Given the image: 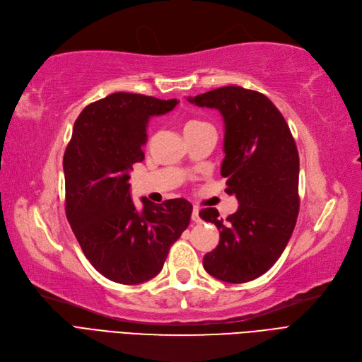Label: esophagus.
Masks as SVG:
<instances>
[{"label":"esophagus","mask_w":362,"mask_h":362,"mask_svg":"<svg viewBox=\"0 0 362 362\" xmlns=\"http://www.w3.org/2000/svg\"><path fill=\"white\" fill-rule=\"evenodd\" d=\"M192 222H195V223H199V222H201V217H199V210H198L197 207L192 210Z\"/></svg>","instance_id":"1"}]
</instances>
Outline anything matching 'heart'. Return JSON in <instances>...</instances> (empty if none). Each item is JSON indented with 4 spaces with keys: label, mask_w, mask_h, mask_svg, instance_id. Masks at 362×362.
<instances>
[{
    "label": "heart",
    "mask_w": 362,
    "mask_h": 362,
    "mask_svg": "<svg viewBox=\"0 0 362 362\" xmlns=\"http://www.w3.org/2000/svg\"><path fill=\"white\" fill-rule=\"evenodd\" d=\"M199 124H204V122H199V121H189L187 122L185 127H194V125H199Z\"/></svg>",
    "instance_id": "heart-1"
}]
</instances>
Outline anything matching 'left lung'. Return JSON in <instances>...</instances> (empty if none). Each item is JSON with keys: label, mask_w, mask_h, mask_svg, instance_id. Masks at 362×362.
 I'll list each match as a JSON object with an SVG mask.
<instances>
[{"label": "left lung", "mask_w": 362, "mask_h": 362, "mask_svg": "<svg viewBox=\"0 0 362 362\" xmlns=\"http://www.w3.org/2000/svg\"><path fill=\"white\" fill-rule=\"evenodd\" d=\"M187 100L222 114L220 175L226 177V192L240 202L225 220L216 209L199 211L220 232L218 245L204 256V269L220 281L243 284L272 268L294 230L300 204L296 142L284 117L259 91L228 86Z\"/></svg>", "instance_id": "obj_1"}]
</instances>
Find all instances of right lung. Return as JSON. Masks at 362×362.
Here are the masks:
<instances>
[{
  "mask_svg": "<svg viewBox=\"0 0 362 362\" xmlns=\"http://www.w3.org/2000/svg\"><path fill=\"white\" fill-rule=\"evenodd\" d=\"M177 103L121 91L86 106L74 124L64 155L68 222L94 269L119 284L158 275L189 225V201L142 198L139 211L129 183L133 164L145 160L149 118Z\"/></svg>",
  "mask_w": 362,
  "mask_h": 362,
  "instance_id": "add662e5",
  "label": "right lung"
}]
</instances>
